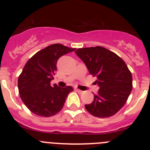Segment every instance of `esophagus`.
<instances>
[{
	"instance_id": "obj_1",
	"label": "esophagus",
	"mask_w": 150,
	"mask_h": 150,
	"mask_svg": "<svg viewBox=\"0 0 150 150\" xmlns=\"http://www.w3.org/2000/svg\"><path fill=\"white\" fill-rule=\"evenodd\" d=\"M76 91H77L78 93L79 94H82L83 92V91H82V90H79V89H78V88H76Z\"/></svg>"
}]
</instances>
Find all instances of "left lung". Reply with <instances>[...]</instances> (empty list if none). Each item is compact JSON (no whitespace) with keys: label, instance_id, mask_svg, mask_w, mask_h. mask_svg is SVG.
Listing matches in <instances>:
<instances>
[{"label":"left lung","instance_id":"left-lung-1","mask_svg":"<svg viewBox=\"0 0 150 150\" xmlns=\"http://www.w3.org/2000/svg\"><path fill=\"white\" fill-rule=\"evenodd\" d=\"M88 72L98 79L99 86L94 100L85 107L94 116H113L126 103L132 89V76L124 61L102 46L78 49L75 51Z\"/></svg>","mask_w":150,"mask_h":150}]
</instances>
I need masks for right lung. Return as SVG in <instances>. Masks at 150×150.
I'll return each instance as SVG.
<instances>
[{
	"label": "right lung",
	"mask_w": 150,
	"mask_h": 150,
	"mask_svg": "<svg viewBox=\"0 0 150 150\" xmlns=\"http://www.w3.org/2000/svg\"><path fill=\"white\" fill-rule=\"evenodd\" d=\"M75 50L60 43L50 45L33 55L18 79L21 99L33 113L43 117L54 116L63 108L71 86H51L60 57Z\"/></svg>",
	"instance_id": "1"
}]
</instances>
